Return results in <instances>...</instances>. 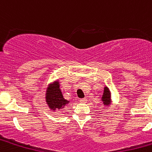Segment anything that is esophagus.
Here are the masks:
<instances>
[{
    "label": "esophagus",
    "mask_w": 152,
    "mask_h": 152,
    "mask_svg": "<svg viewBox=\"0 0 152 152\" xmlns=\"http://www.w3.org/2000/svg\"><path fill=\"white\" fill-rule=\"evenodd\" d=\"M80 103H86L87 102V99L86 98H81V99H80Z\"/></svg>",
    "instance_id": "obj_1"
}]
</instances>
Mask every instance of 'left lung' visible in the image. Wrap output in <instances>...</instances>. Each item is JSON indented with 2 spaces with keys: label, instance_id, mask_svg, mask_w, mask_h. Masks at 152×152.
Masks as SVG:
<instances>
[{
  "label": "left lung",
  "instance_id": "1",
  "mask_svg": "<svg viewBox=\"0 0 152 152\" xmlns=\"http://www.w3.org/2000/svg\"><path fill=\"white\" fill-rule=\"evenodd\" d=\"M102 101L103 102L104 105H109L110 103V94L107 87L104 88V92H103V95L102 96Z\"/></svg>",
  "mask_w": 152,
  "mask_h": 152
}]
</instances>
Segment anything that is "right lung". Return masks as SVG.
<instances>
[{
    "label": "right lung",
    "instance_id": "1",
    "mask_svg": "<svg viewBox=\"0 0 152 152\" xmlns=\"http://www.w3.org/2000/svg\"><path fill=\"white\" fill-rule=\"evenodd\" d=\"M50 85L46 93V102L49 106V108L52 109V110H56V109L60 110L63 108L68 101L63 98L62 94L59 89L58 82H56Z\"/></svg>",
    "mask_w": 152,
    "mask_h": 152
}]
</instances>
